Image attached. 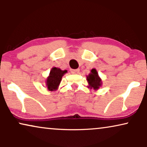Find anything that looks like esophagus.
Segmentation results:
<instances>
[{
	"label": "esophagus",
	"mask_w": 147,
	"mask_h": 147,
	"mask_svg": "<svg viewBox=\"0 0 147 147\" xmlns=\"http://www.w3.org/2000/svg\"><path fill=\"white\" fill-rule=\"evenodd\" d=\"M70 71L73 74H78L79 72V69H71Z\"/></svg>",
	"instance_id": "obj_1"
}]
</instances>
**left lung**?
Returning <instances> with one entry per match:
<instances>
[{"label": "left lung", "instance_id": "8db88e82", "mask_svg": "<svg viewBox=\"0 0 147 147\" xmlns=\"http://www.w3.org/2000/svg\"><path fill=\"white\" fill-rule=\"evenodd\" d=\"M87 81L89 84L88 87L90 89H93L94 90H98L99 87L102 85L101 79L99 77L98 72L95 68L91 69L89 75L87 76Z\"/></svg>", "mask_w": 147, "mask_h": 147}]
</instances>
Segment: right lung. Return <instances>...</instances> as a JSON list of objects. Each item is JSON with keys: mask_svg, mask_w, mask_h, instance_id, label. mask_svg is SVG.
Wrapping results in <instances>:
<instances>
[{"mask_svg": "<svg viewBox=\"0 0 147 147\" xmlns=\"http://www.w3.org/2000/svg\"><path fill=\"white\" fill-rule=\"evenodd\" d=\"M67 72V70H62L59 68L53 67L51 69L49 76L46 81V85L48 89L50 91H56L58 89L62 78L64 74Z\"/></svg>", "mask_w": 147, "mask_h": 147, "instance_id": "right-lung-1", "label": "right lung"}]
</instances>
